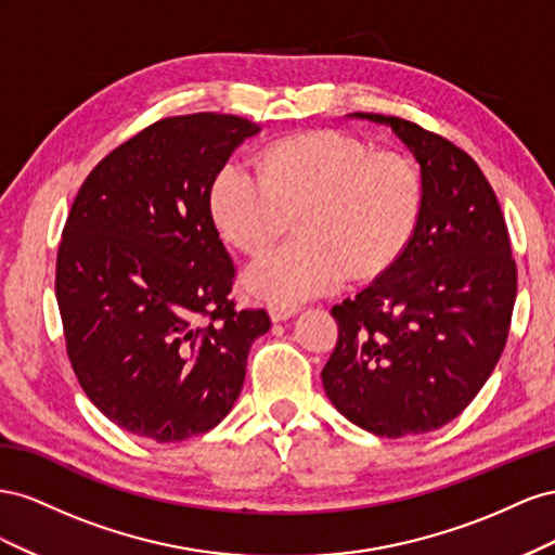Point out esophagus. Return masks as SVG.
Returning a JSON list of instances; mask_svg holds the SVG:
<instances>
[{
    "mask_svg": "<svg viewBox=\"0 0 555 555\" xmlns=\"http://www.w3.org/2000/svg\"><path fill=\"white\" fill-rule=\"evenodd\" d=\"M297 311H299V305H269V319L274 323H281V321H288Z\"/></svg>",
    "mask_w": 555,
    "mask_h": 555,
    "instance_id": "1",
    "label": "esophagus"
}]
</instances>
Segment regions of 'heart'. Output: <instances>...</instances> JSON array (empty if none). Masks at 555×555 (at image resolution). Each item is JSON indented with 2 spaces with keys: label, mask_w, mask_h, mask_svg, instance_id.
Returning a JSON list of instances; mask_svg holds the SVG:
<instances>
[{
  "label": "heart",
  "mask_w": 555,
  "mask_h": 555,
  "mask_svg": "<svg viewBox=\"0 0 555 555\" xmlns=\"http://www.w3.org/2000/svg\"><path fill=\"white\" fill-rule=\"evenodd\" d=\"M421 209L414 165L344 130L283 137L258 153L256 179L225 165L209 185L218 232L248 258L264 256L293 220L297 240L246 272V288L274 305L330 293L346 274H386L414 240Z\"/></svg>",
  "instance_id": "heart-1"
}]
</instances>
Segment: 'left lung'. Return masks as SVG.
<instances>
[{
  "instance_id": "1",
  "label": "left lung",
  "mask_w": 555,
  "mask_h": 555,
  "mask_svg": "<svg viewBox=\"0 0 555 555\" xmlns=\"http://www.w3.org/2000/svg\"><path fill=\"white\" fill-rule=\"evenodd\" d=\"M353 116L390 125L414 155L423 209L402 258L332 307L339 339L323 386L362 430L425 435L463 414L495 370L516 262L493 188L463 149L404 118Z\"/></svg>"
}]
</instances>
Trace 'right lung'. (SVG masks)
<instances>
[{"label":"right lung","instance_id":"obj_1","mask_svg":"<svg viewBox=\"0 0 555 555\" xmlns=\"http://www.w3.org/2000/svg\"><path fill=\"white\" fill-rule=\"evenodd\" d=\"M260 125L163 118L94 167L55 267L67 356L90 402L160 444L209 433L236 402L264 309H236L209 185Z\"/></svg>","mask_w":555,"mask_h":555}]
</instances>
